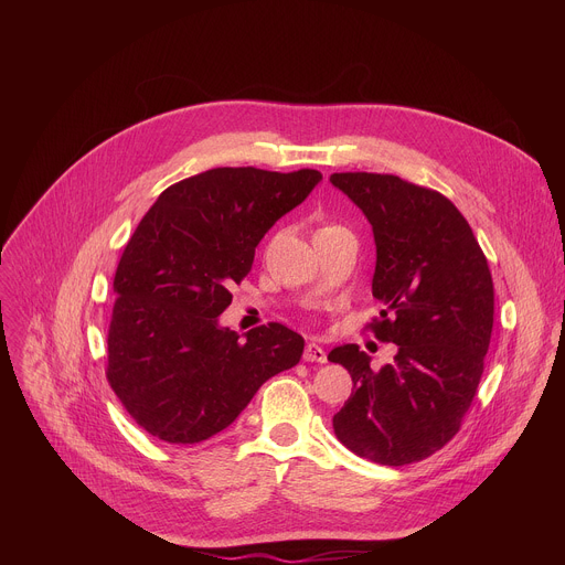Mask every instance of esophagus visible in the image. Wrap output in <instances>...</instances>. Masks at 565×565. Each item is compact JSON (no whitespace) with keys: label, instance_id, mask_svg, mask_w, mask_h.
<instances>
[{"label":"esophagus","instance_id":"obj_1","mask_svg":"<svg viewBox=\"0 0 565 565\" xmlns=\"http://www.w3.org/2000/svg\"><path fill=\"white\" fill-rule=\"evenodd\" d=\"M303 360H306V362H319V364H324V362H327V351H324V347H319V344L310 342V344H306Z\"/></svg>","mask_w":565,"mask_h":565}]
</instances>
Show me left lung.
<instances>
[{"mask_svg": "<svg viewBox=\"0 0 565 565\" xmlns=\"http://www.w3.org/2000/svg\"><path fill=\"white\" fill-rule=\"evenodd\" d=\"M331 183L366 216L375 238L373 331L397 353L380 369L358 344L329 353L353 377L333 429L380 465L418 462L460 429L494 327V284L478 241L443 194L391 174L344 172Z\"/></svg>", "mask_w": 565, "mask_h": 565, "instance_id": "left-lung-1", "label": "left lung"}]
</instances>
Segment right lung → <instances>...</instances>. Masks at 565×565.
<instances>
[{"mask_svg": "<svg viewBox=\"0 0 565 565\" xmlns=\"http://www.w3.org/2000/svg\"><path fill=\"white\" fill-rule=\"evenodd\" d=\"M319 181L317 170L216 168L168 188L142 216L114 277L107 380L147 434L207 440L301 360L303 338L288 327L273 321L241 342L218 315L264 234Z\"/></svg>", "mask_w": 565, "mask_h": 565, "instance_id": "add662e5", "label": "right lung"}]
</instances>
